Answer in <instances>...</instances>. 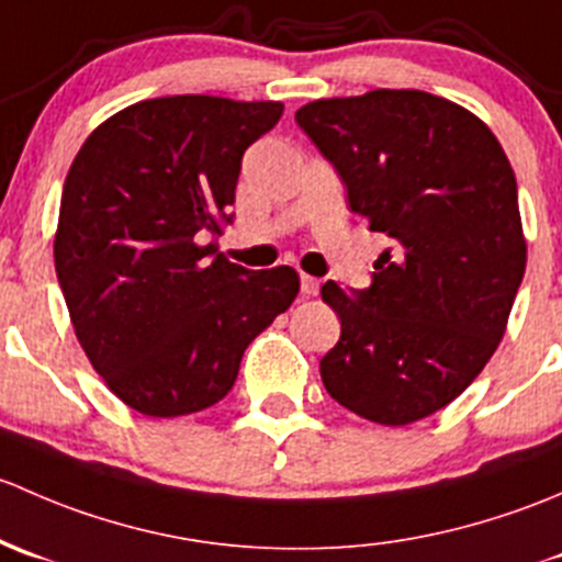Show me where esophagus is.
Listing matches in <instances>:
<instances>
[{"label":"esophagus","mask_w":562,"mask_h":562,"mask_svg":"<svg viewBox=\"0 0 562 562\" xmlns=\"http://www.w3.org/2000/svg\"><path fill=\"white\" fill-rule=\"evenodd\" d=\"M300 289H303V294L314 297V294L319 292V279H314V276L303 273V276H300Z\"/></svg>","instance_id":"1"}]
</instances>
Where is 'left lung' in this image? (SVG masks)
Segmentation results:
<instances>
[{
	"instance_id": "8db88e82",
	"label": "left lung",
	"mask_w": 562,
	"mask_h": 562,
	"mask_svg": "<svg viewBox=\"0 0 562 562\" xmlns=\"http://www.w3.org/2000/svg\"><path fill=\"white\" fill-rule=\"evenodd\" d=\"M294 121L340 172L351 213L395 240L366 292L322 286L340 319L324 386L375 425L425 419L506 333L528 262L512 165L479 115L427 91L314 100Z\"/></svg>"
}]
</instances>
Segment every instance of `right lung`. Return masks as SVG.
<instances>
[{"instance_id": "1", "label": "right lung", "mask_w": 562, "mask_h": 562, "mask_svg": "<svg viewBox=\"0 0 562 562\" xmlns=\"http://www.w3.org/2000/svg\"><path fill=\"white\" fill-rule=\"evenodd\" d=\"M281 102L156 97L80 146L61 192L54 262L78 344L119 401L156 419L222 401L243 351L292 305L297 270H246L218 254L243 151Z\"/></svg>"}]
</instances>
